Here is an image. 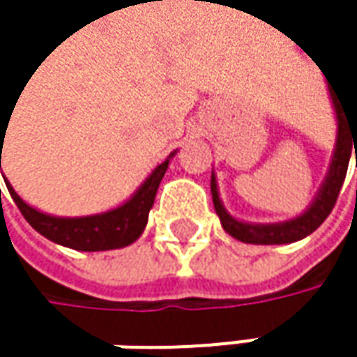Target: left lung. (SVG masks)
<instances>
[{"mask_svg":"<svg viewBox=\"0 0 357 357\" xmlns=\"http://www.w3.org/2000/svg\"><path fill=\"white\" fill-rule=\"evenodd\" d=\"M328 93H331V101H333L335 117H337V140H335L328 172L322 179L321 188H319L317 196L312 198L310 206L302 215L287 219V221H279V223L240 221L234 215H229L227 208L223 206L221 196H219V188H217V178L213 172V176H211L213 204H215V211L219 215L223 229L231 238H236L244 244H260V246L291 244V242H298V240L310 236L312 231H317L322 225V221L331 215V211L337 202L339 190L343 185L347 165H349V157L354 155V151H356L357 167V113L356 109L347 107L345 101L341 99V95H335L331 86H328Z\"/></svg>","mask_w":357,"mask_h":357,"instance_id":"left-lung-1","label":"left lung"}]
</instances>
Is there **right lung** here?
<instances>
[{
  "label": "right lung",
  "instance_id": "right-lung-1",
  "mask_svg": "<svg viewBox=\"0 0 357 357\" xmlns=\"http://www.w3.org/2000/svg\"><path fill=\"white\" fill-rule=\"evenodd\" d=\"M1 138H6L3 132H1ZM176 153L178 151H174L161 165H157L153 169V174L140 183V188L126 202H121L115 208H109L105 213L86 215V217L47 215V213L38 211L35 206H31L29 202H24L16 194L12 183L6 178L3 179H6V185H8L14 202L18 204L20 213L24 215V219L47 240H51V242H55L59 246H66V248L80 250V252L117 250L134 244L142 236V231L146 227V221H149V213L153 208V202H155V196H157V190H159V183H161V179H163L167 167H169V159Z\"/></svg>",
  "mask_w": 357,
  "mask_h": 357
}]
</instances>
